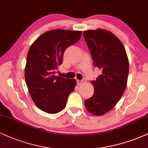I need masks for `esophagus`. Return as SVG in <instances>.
I'll return each instance as SVG.
<instances>
[{"label":"esophagus","mask_w":148,"mask_h":148,"mask_svg":"<svg viewBox=\"0 0 148 148\" xmlns=\"http://www.w3.org/2000/svg\"><path fill=\"white\" fill-rule=\"evenodd\" d=\"M85 81H86V80H84V79L81 80V81H79V80H78V84H79V85L83 84L84 83H85Z\"/></svg>","instance_id":"esophagus-1"}]
</instances>
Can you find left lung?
<instances>
[{"label":"left lung","mask_w":148,"mask_h":148,"mask_svg":"<svg viewBox=\"0 0 148 148\" xmlns=\"http://www.w3.org/2000/svg\"><path fill=\"white\" fill-rule=\"evenodd\" d=\"M95 66L101 71L96 80L91 81L94 94L85 100V107L91 114L101 116L112 110L126 88L129 62L120 40L109 31L98 29L84 32Z\"/></svg>","instance_id":"left-lung-1"}]
</instances>
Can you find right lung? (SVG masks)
<instances>
[{
    "mask_svg": "<svg viewBox=\"0 0 148 148\" xmlns=\"http://www.w3.org/2000/svg\"><path fill=\"white\" fill-rule=\"evenodd\" d=\"M81 31L50 30L39 36L29 49L25 82L35 104L44 112L56 114L64 108L76 80L55 75L62 64L66 49L82 37Z\"/></svg>",
    "mask_w": 148,
    "mask_h": 148,
    "instance_id": "add662e5",
    "label": "right lung"
}]
</instances>
